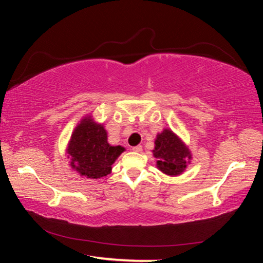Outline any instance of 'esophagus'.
Returning a JSON list of instances; mask_svg holds the SVG:
<instances>
[{
    "mask_svg": "<svg viewBox=\"0 0 263 263\" xmlns=\"http://www.w3.org/2000/svg\"><path fill=\"white\" fill-rule=\"evenodd\" d=\"M133 152H141L142 151V146L141 145H137V146H133L132 147Z\"/></svg>",
    "mask_w": 263,
    "mask_h": 263,
    "instance_id": "obj_1",
    "label": "esophagus"
}]
</instances>
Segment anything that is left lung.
Segmentation results:
<instances>
[{"instance_id":"obj_1","label":"left lung","mask_w":263,"mask_h":263,"mask_svg":"<svg viewBox=\"0 0 263 263\" xmlns=\"http://www.w3.org/2000/svg\"><path fill=\"white\" fill-rule=\"evenodd\" d=\"M153 155L158 159V168L168 175L181 174L191 159L188 147L167 128L157 136Z\"/></svg>"}]
</instances>
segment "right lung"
<instances>
[{
	"label": "right lung",
	"instance_id": "add662e5",
	"mask_svg": "<svg viewBox=\"0 0 263 263\" xmlns=\"http://www.w3.org/2000/svg\"><path fill=\"white\" fill-rule=\"evenodd\" d=\"M124 152L122 146H111L101 124L87 117L75 127L68 144L70 166L87 179H100L111 172V166Z\"/></svg>",
	"mask_w": 263,
	"mask_h": 263
}]
</instances>
